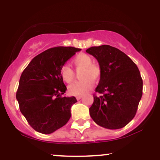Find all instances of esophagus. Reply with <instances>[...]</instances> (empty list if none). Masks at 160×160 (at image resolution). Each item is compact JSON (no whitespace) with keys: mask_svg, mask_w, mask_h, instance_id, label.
Here are the masks:
<instances>
[{"mask_svg":"<svg viewBox=\"0 0 160 160\" xmlns=\"http://www.w3.org/2000/svg\"><path fill=\"white\" fill-rule=\"evenodd\" d=\"M81 98H82V96H77V99H78V100H80V99Z\"/></svg>","mask_w":160,"mask_h":160,"instance_id":"34e87169","label":"esophagus"}]
</instances>
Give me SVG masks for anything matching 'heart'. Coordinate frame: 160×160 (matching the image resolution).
Here are the masks:
<instances>
[{
  "label": "heart",
  "instance_id": "b5f03b06",
  "mask_svg": "<svg viewBox=\"0 0 160 160\" xmlns=\"http://www.w3.org/2000/svg\"><path fill=\"white\" fill-rule=\"evenodd\" d=\"M72 63L77 69H83L81 81L74 82L68 87V92L71 95L75 96H82L87 92L92 89L95 85L94 80L100 79L101 68L98 65L93 64L92 58L86 53H80L73 58ZM62 80L70 83L74 80L75 74L74 71L68 65H64L60 70Z\"/></svg>",
  "mask_w": 160,
  "mask_h": 160
}]
</instances>
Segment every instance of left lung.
<instances>
[{
	"instance_id": "left-lung-1",
	"label": "left lung",
	"mask_w": 160,
	"mask_h": 160,
	"mask_svg": "<svg viewBox=\"0 0 160 160\" xmlns=\"http://www.w3.org/2000/svg\"><path fill=\"white\" fill-rule=\"evenodd\" d=\"M86 52L100 66V81L89 114L102 127L118 129L126 126L137 112L143 90L140 71L123 52L109 45L92 47Z\"/></svg>"
}]
</instances>
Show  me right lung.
<instances>
[{"instance_id":"add662e5","label":"right lung","mask_w":160,"mask_h":160,"mask_svg":"<svg viewBox=\"0 0 160 160\" xmlns=\"http://www.w3.org/2000/svg\"><path fill=\"white\" fill-rule=\"evenodd\" d=\"M81 49L72 47L50 48L34 57L20 77L16 99L21 113L34 130L51 134L71 118L75 97L62 96L67 88L60 70Z\"/></svg>"}]
</instances>
